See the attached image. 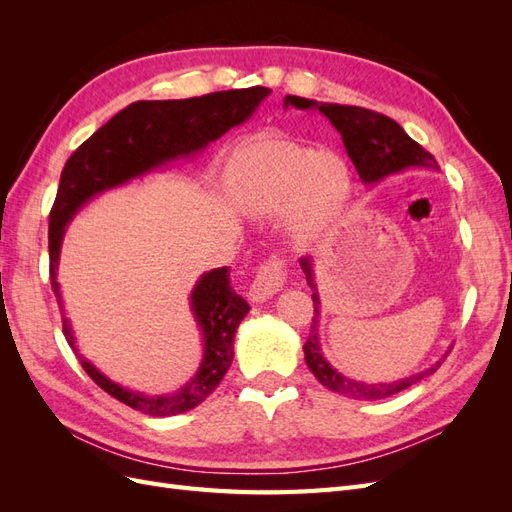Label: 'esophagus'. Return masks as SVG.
<instances>
[{"label": "esophagus", "mask_w": 512, "mask_h": 512, "mask_svg": "<svg viewBox=\"0 0 512 512\" xmlns=\"http://www.w3.org/2000/svg\"><path fill=\"white\" fill-rule=\"evenodd\" d=\"M284 280H286V271H284V265L280 260L271 258L269 262H265V265L260 267L258 275L254 277V282L250 284V301L254 303H262L271 299L273 294L280 292V288L284 286Z\"/></svg>", "instance_id": "obj_1"}]
</instances>
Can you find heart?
I'll use <instances>...</instances> for the list:
<instances>
[{
	"mask_svg": "<svg viewBox=\"0 0 512 512\" xmlns=\"http://www.w3.org/2000/svg\"><path fill=\"white\" fill-rule=\"evenodd\" d=\"M237 188L252 211L282 213L294 205L301 222L314 224L327 222L344 209L352 192V173L333 151L267 141L241 156ZM322 199L328 203L322 204Z\"/></svg>",
	"mask_w": 512,
	"mask_h": 512,
	"instance_id": "obj_1",
	"label": "heart"
}]
</instances>
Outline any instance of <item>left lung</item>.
<instances>
[{"mask_svg":"<svg viewBox=\"0 0 512 512\" xmlns=\"http://www.w3.org/2000/svg\"><path fill=\"white\" fill-rule=\"evenodd\" d=\"M288 106L299 108V111H318L320 115H324L331 121V126L339 132V136H342L348 158L352 160L356 173H359L365 185L380 183L382 179L397 175L401 170H408V168H438L431 153H427L421 145L412 141V138L406 134V130L391 117L380 115L376 111H367V108H361V106L318 102V100H307L299 96H286L284 108ZM299 265L307 277L309 288L314 290L312 292L314 322L312 327H309V337L303 346L305 363L322 386H327L329 391L350 399L376 401V399H386L406 391L408 386L425 380L440 367L444 359L436 361L423 371H418V374L399 378V380H389V382H367V380L344 376L342 371H337L327 361V356H324L320 348V333H318L320 331V297H318V286L314 280V258L303 256L299 258Z\"/></svg>","mask_w":512,"mask_h":512,"instance_id":"8db88e82","label":"left lung"}]
</instances>
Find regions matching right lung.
Returning a JSON list of instances; mask_svg holds the SVG:
<instances>
[{"instance_id": "1", "label": "right lung", "mask_w": 512, "mask_h": 512, "mask_svg": "<svg viewBox=\"0 0 512 512\" xmlns=\"http://www.w3.org/2000/svg\"><path fill=\"white\" fill-rule=\"evenodd\" d=\"M271 94L267 87L215 91L188 100H141L119 111L89 136L61 170L59 190L49 222L51 284L64 312L57 282L66 228L91 198L138 177L194 158L230 128L250 119ZM190 312L203 337V359L196 374L173 393L149 395L128 389L91 363L76 346L72 324L64 314V335L83 369L102 391L149 416H173L196 408L215 391L235 359V333L250 305L232 290L228 267L203 273L190 292Z\"/></svg>"}]
</instances>
